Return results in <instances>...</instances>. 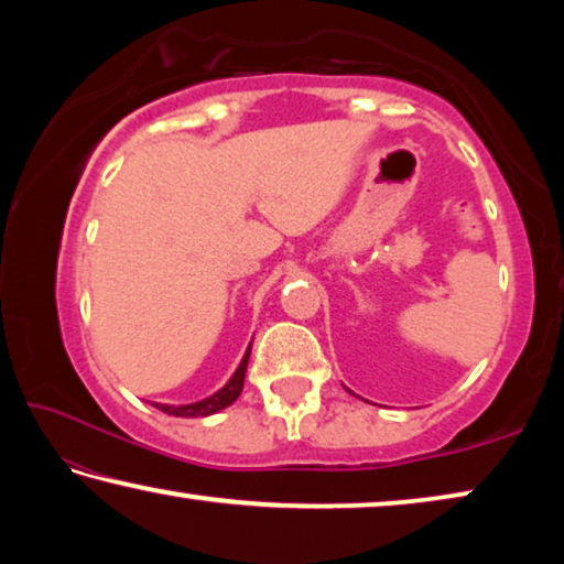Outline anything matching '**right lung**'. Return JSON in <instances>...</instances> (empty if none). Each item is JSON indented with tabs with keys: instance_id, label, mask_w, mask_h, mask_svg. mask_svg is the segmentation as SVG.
Here are the masks:
<instances>
[{
	"instance_id": "obj_1",
	"label": "right lung",
	"mask_w": 564,
	"mask_h": 564,
	"mask_svg": "<svg viewBox=\"0 0 564 564\" xmlns=\"http://www.w3.org/2000/svg\"><path fill=\"white\" fill-rule=\"evenodd\" d=\"M248 356H251V346H248L246 356L241 360V366L236 368L234 378L228 380V383L214 393L212 398L206 400H198V403H188V405H164V403H154V408H159L161 413H169V415H176V417H206L212 413H218V410H224L234 403V400L241 395L243 390V378H246V368H248Z\"/></svg>"
}]
</instances>
